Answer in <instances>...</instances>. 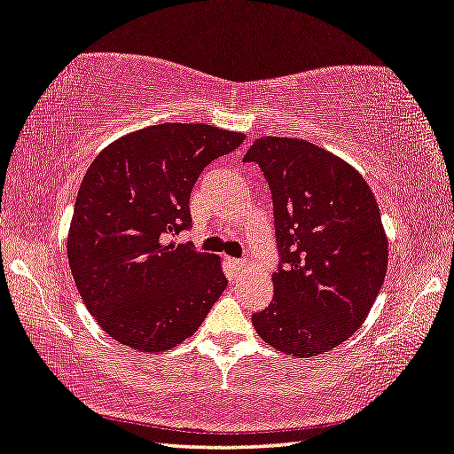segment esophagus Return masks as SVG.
<instances>
[{"instance_id":"esophagus-1","label":"esophagus","mask_w":454,"mask_h":454,"mask_svg":"<svg viewBox=\"0 0 454 454\" xmlns=\"http://www.w3.org/2000/svg\"><path fill=\"white\" fill-rule=\"evenodd\" d=\"M228 264H230V269H232L234 272H240L244 266H247V262L240 261V258H228Z\"/></svg>"}]
</instances>
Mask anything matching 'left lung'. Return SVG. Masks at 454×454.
Wrapping results in <instances>:
<instances>
[{"label":"left lung","mask_w":454,"mask_h":454,"mask_svg":"<svg viewBox=\"0 0 454 454\" xmlns=\"http://www.w3.org/2000/svg\"><path fill=\"white\" fill-rule=\"evenodd\" d=\"M272 193L275 294L253 315L266 345L313 357L354 335L382 289L387 239L359 171L305 139L262 137L247 151Z\"/></svg>","instance_id":"1"}]
</instances>
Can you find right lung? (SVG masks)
Returning a JSON list of instances; mask_svg holds the SVG:
<instances>
[{
    "instance_id": "right-lung-1",
    "label": "right lung",
    "mask_w": 454,
    "mask_h": 454,
    "mask_svg": "<svg viewBox=\"0 0 454 454\" xmlns=\"http://www.w3.org/2000/svg\"><path fill=\"white\" fill-rule=\"evenodd\" d=\"M244 133L163 123L105 147L78 190L68 262L86 309L113 340L165 351L196 331L228 280L218 256L171 236L192 226L201 171L239 149Z\"/></svg>"
}]
</instances>
